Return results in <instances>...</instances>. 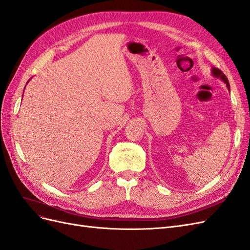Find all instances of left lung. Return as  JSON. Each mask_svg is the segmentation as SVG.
<instances>
[{
  "mask_svg": "<svg viewBox=\"0 0 250 250\" xmlns=\"http://www.w3.org/2000/svg\"><path fill=\"white\" fill-rule=\"evenodd\" d=\"M211 75H213L214 77H216V78H220L225 84H226V86H228V88H229V90H230L229 89V79H228V77L225 76V75L219 70V69H217V67H213V69H211Z\"/></svg>",
  "mask_w": 250,
  "mask_h": 250,
  "instance_id": "1",
  "label": "left lung"
}]
</instances>
